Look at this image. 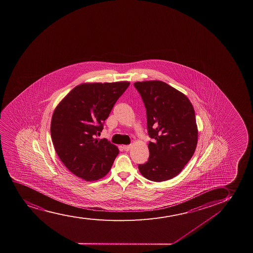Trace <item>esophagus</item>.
I'll list each match as a JSON object with an SVG mask.
<instances>
[{
  "instance_id": "esophagus-1",
  "label": "esophagus",
  "mask_w": 253,
  "mask_h": 253,
  "mask_svg": "<svg viewBox=\"0 0 253 253\" xmlns=\"http://www.w3.org/2000/svg\"><path fill=\"white\" fill-rule=\"evenodd\" d=\"M123 149H124L125 151H128L129 149H131V145H124V146H123Z\"/></svg>"
}]
</instances>
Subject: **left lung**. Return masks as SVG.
I'll return each mask as SVG.
<instances>
[{
    "label": "left lung",
    "instance_id": "8db88e82",
    "mask_svg": "<svg viewBox=\"0 0 253 253\" xmlns=\"http://www.w3.org/2000/svg\"><path fill=\"white\" fill-rule=\"evenodd\" d=\"M134 86L146 109L148 133L153 139L149 160L138 169L150 181L170 179L195 153L198 141L195 110L185 95L161 81L137 82Z\"/></svg>",
    "mask_w": 253,
    "mask_h": 253
}]
</instances>
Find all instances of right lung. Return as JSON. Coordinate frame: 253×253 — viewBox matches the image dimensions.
Segmentation results:
<instances>
[{
	"label": "right lung",
	"instance_id": "1",
	"mask_svg": "<svg viewBox=\"0 0 253 253\" xmlns=\"http://www.w3.org/2000/svg\"><path fill=\"white\" fill-rule=\"evenodd\" d=\"M129 85L127 82L81 84L56 107L51 122L52 143L61 162L77 177L95 181L110 171L119 149L106 138L96 137Z\"/></svg>",
	"mask_w": 253,
	"mask_h": 253
}]
</instances>
